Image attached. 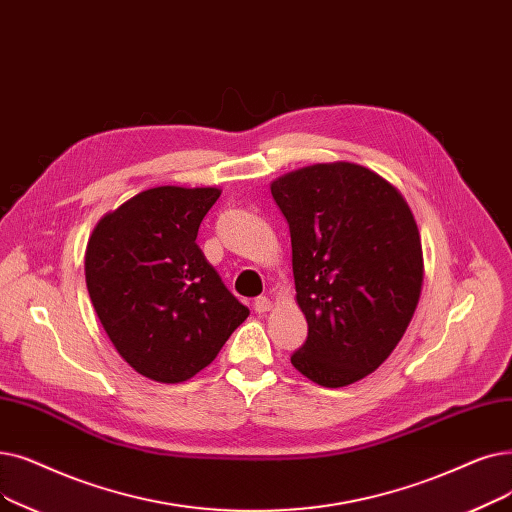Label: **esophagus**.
Listing matches in <instances>:
<instances>
[{
    "instance_id": "1",
    "label": "esophagus",
    "mask_w": 512,
    "mask_h": 512,
    "mask_svg": "<svg viewBox=\"0 0 512 512\" xmlns=\"http://www.w3.org/2000/svg\"><path fill=\"white\" fill-rule=\"evenodd\" d=\"M270 307H272V301L268 297H257L253 301V309L257 311V314H265V311H268Z\"/></svg>"
}]
</instances>
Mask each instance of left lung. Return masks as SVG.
Segmentation results:
<instances>
[{"instance_id":"left-lung-1","label":"left lung","mask_w":512,"mask_h":512,"mask_svg":"<svg viewBox=\"0 0 512 512\" xmlns=\"http://www.w3.org/2000/svg\"><path fill=\"white\" fill-rule=\"evenodd\" d=\"M293 247L307 339L291 364L322 387L379 368L412 320L422 249L404 196L355 163H322L272 184Z\"/></svg>"}]
</instances>
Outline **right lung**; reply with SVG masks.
Returning a JSON list of instances; mask_svg holds the SVG:
<instances>
[{"label":"right lung","instance_id":"add662e5","mask_svg":"<svg viewBox=\"0 0 512 512\" xmlns=\"http://www.w3.org/2000/svg\"><path fill=\"white\" fill-rule=\"evenodd\" d=\"M217 188L161 186L104 215L85 251V282L121 358L148 379L182 383L209 366L244 307L198 249Z\"/></svg>","mask_w":512,"mask_h":512}]
</instances>
